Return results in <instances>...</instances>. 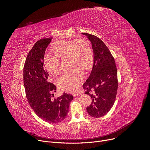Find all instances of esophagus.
I'll return each mask as SVG.
<instances>
[{"mask_svg": "<svg viewBox=\"0 0 150 150\" xmlns=\"http://www.w3.org/2000/svg\"><path fill=\"white\" fill-rule=\"evenodd\" d=\"M81 93L80 92H77V93H75L73 94L74 97H76V96H80Z\"/></svg>", "mask_w": 150, "mask_h": 150, "instance_id": "obj_1", "label": "esophagus"}]
</instances>
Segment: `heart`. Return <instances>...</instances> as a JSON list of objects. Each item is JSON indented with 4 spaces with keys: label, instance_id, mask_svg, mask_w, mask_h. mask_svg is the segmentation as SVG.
<instances>
[{
    "label": "heart",
    "instance_id": "b5f03b06",
    "mask_svg": "<svg viewBox=\"0 0 150 150\" xmlns=\"http://www.w3.org/2000/svg\"><path fill=\"white\" fill-rule=\"evenodd\" d=\"M52 50L54 54H45L44 66L49 73L57 75L60 73V61L69 58L70 70L64 72L58 79L57 83L62 91L72 92L77 90L83 81L84 74L81 68L88 69L93 62V52L88 42L83 39L55 43Z\"/></svg>",
    "mask_w": 150,
    "mask_h": 150
}]
</instances>
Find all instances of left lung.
<instances>
[{"label":"left lung","instance_id":"obj_1","mask_svg":"<svg viewBox=\"0 0 150 150\" xmlns=\"http://www.w3.org/2000/svg\"><path fill=\"white\" fill-rule=\"evenodd\" d=\"M90 41L93 53L92 69L83 88L92 98L87 107L88 114L93 117L106 115L113 106L118 89L117 70L114 57L108 47L97 36L83 33Z\"/></svg>","mask_w":150,"mask_h":150}]
</instances>
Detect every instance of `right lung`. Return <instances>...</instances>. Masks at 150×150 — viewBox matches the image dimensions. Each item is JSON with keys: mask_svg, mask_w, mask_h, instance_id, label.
<instances>
[{"mask_svg": "<svg viewBox=\"0 0 150 150\" xmlns=\"http://www.w3.org/2000/svg\"><path fill=\"white\" fill-rule=\"evenodd\" d=\"M52 38L39 39L29 52L23 67V84L28 103L35 114L47 122L55 123L65 119L74 97L64 92L53 98L57 88L49 82V74L44 66L45 52Z\"/></svg>", "mask_w": 150, "mask_h": 150, "instance_id": "add662e5", "label": "right lung"}]
</instances>
